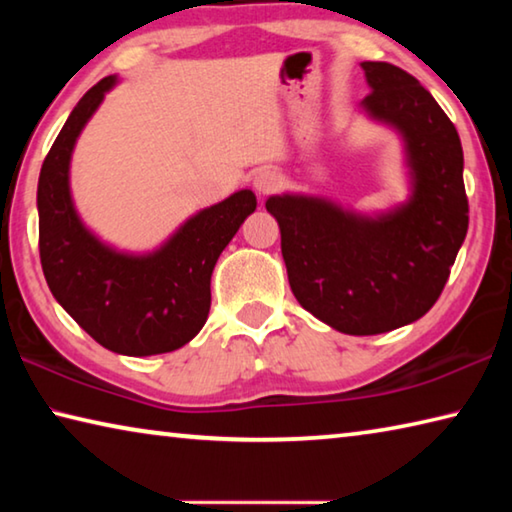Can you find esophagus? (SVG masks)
Wrapping results in <instances>:
<instances>
[{
  "label": "esophagus",
  "instance_id": "1",
  "mask_svg": "<svg viewBox=\"0 0 512 512\" xmlns=\"http://www.w3.org/2000/svg\"><path fill=\"white\" fill-rule=\"evenodd\" d=\"M280 185H282V178L277 176V173L271 171V169L259 171L257 176H255V180H253V187H255V192L259 196H268V194L277 192V189H280Z\"/></svg>",
  "mask_w": 512,
  "mask_h": 512
}]
</instances>
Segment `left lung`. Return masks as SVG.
<instances>
[{"instance_id": "8db88e82", "label": "left lung", "mask_w": 512, "mask_h": 512, "mask_svg": "<svg viewBox=\"0 0 512 512\" xmlns=\"http://www.w3.org/2000/svg\"><path fill=\"white\" fill-rule=\"evenodd\" d=\"M370 119L395 128L411 173L409 201L384 214L343 210L327 198L266 201L282 232L296 300L343 334H384L422 318L443 293L467 235L463 146L418 79L391 63H361Z\"/></svg>"}]
</instances>
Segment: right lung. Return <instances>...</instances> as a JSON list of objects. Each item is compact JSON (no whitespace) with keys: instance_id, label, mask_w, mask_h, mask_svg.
<instances>
[{"instance_id":"add662e5","label":"right lung","mask_w":512,"mask_h":512,"mask_svg":"<svg viewBox=\"0 0 512 512\" xmlns=\"http://www.w3.org/2000/svg\"><path fill=\"white\" fill-rule=\"evenodd\" d=\"M117 76L83 94L40 169V262L51 293L106 350L151 357L183 348L210 314V280L223 248L255 212L257 198L241 189L187 219L146 255L119 253L85 228L69 192L74 144Z\"/></svg>"}]
</instances>
